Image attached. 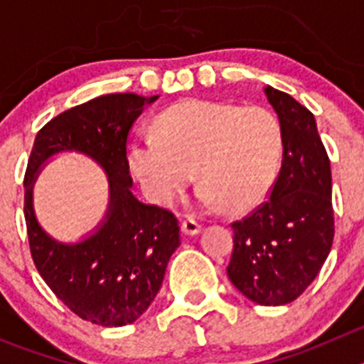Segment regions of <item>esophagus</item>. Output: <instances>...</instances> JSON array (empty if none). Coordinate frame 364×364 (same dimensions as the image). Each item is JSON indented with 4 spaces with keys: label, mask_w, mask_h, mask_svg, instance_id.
<instances>
[{
    "label": "esophagus",
    "mask_w": 364,
    "mask_h": 364,
    "mask_svg": "<svg viewBox=\"0 0 364 364\" xmlns=\"http://www.w3.org/2000/svg\"><path fill=\"white\" fill-rule=\"evenodd\" d=\"M180 230L186 235H197L200 233L202 226L195 220V218H186V220H182V224H180Z\"/></svg>",
    "instance_id": "1"
}]
</instances>
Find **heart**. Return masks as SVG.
Segmentation results:
<instances>
[{
    "instance_id": "1",
    "label": "heart",
    "mask_w": 364,
    "mask_h": 364,
    "mask_svg": "<svg viewBox=\"0 0 364 364\" xmlns=\"http://www.w3.org/2000/svg\"><path fill=\"white\" fill-rule=\"evenodd\" d=\"M282 151V127L268 109L186 102L160 114L154 134L134 138L129 162L153 202L171 204L195 173L202 205L240 213L264 200Z\"/></svg>"
}]
</instances>
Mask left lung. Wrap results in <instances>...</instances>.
<instances>
[{
  "label": "left lung",
  "instance_id": "obj_1",
  "mask_svg": "<svg viewBox=\"0 0 364 364\" xmlns=\"http://www.w3.org/2000/svg\"><path fill=\"white\" fill-rule=\"evenodd\" d=\"M284 136L268 200L231 224L228 277L250 301L281 306L314 282L333 242L332 171L315 118L286 92L266 85Z\"/></svg>",
  "mask_w": 364,
  "mask_h": 364
}]
</instances>
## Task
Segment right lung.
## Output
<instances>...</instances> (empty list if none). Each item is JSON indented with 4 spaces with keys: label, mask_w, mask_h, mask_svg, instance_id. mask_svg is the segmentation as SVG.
I'll list each match as a JSON object with an SVG mask.
<instances>
[{
    "label": "right lung",
    "mask_w": 364,
    "mask_h": 364,
    "mask_svg": "<svg viewBox=\"0 0 364 364\" xmlns=\"http://www.w3.org/2000/svg\"><path fill=\"white\" fill-rule=\"evenodd\" d=\"M159 96L104 95L47 122L36 134L25 171V222L38 272L73 314L100 326H125L149 308L167 262L180 246L178 220L171 211L142 204L131 191L127 136ZM78 150L105 167L109 208L92 235L76 245L54 241L37 224L31 184L47 159Z\"/></svg>",
    "instance_id": "1"
}]
</instances>
